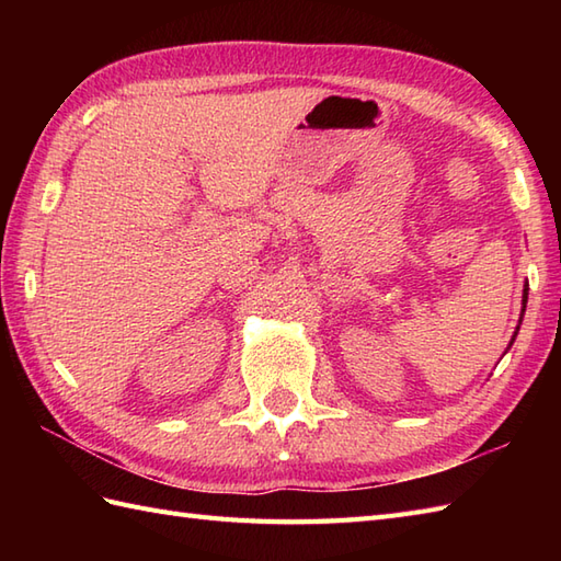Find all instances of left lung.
<instances>
[{
	"label": "left lung",
	"mask_w": 561,
	"mask_h": 561,
	"mask_svg": "<svg viewBox=\"0 0 561 561\" xmlns=\"http://www.w3.org/2000/svg\"><path fill=\"white\" fill-rule=\"evenodd\" d=\"M526 294H523V311H526V301H528V289H523Z\"/></svg>",
	"instance_id": "left-lung-1"
}]
</instances>
